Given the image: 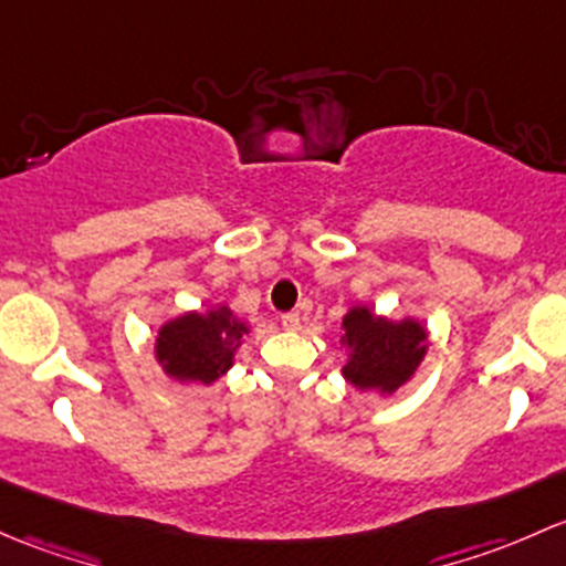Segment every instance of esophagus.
I'll list each match as a JSON object with an SVG mask.
<instances>
[{
	"instance_id": "obj_1",
	"label": "esophagus",
	"mask_w": 566,
	"mask_h": 566,
	"mask_svg": "<svg viewBox=\"0 0 566 566\" xmlns=\"http://www.w3.org/2000/svg\"><path fill=\"white\" fill-rule=\"evenodd\" d=\"M281 324H283V329H296V326H300V313H296V311L283 313Z\"/></svg>"
}]
</instances>
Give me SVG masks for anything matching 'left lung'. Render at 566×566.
Returning <instances> with one entry per match:
<instances>
[{
  "label": "left lung",
  "mask_w": 566,
  "mask_h": 566,
  "mask_svg": "<svg viewBox=\"0 0 566 566\" xmlns=\"http://www.w3.org/2000/svg\"><path fill=\"white\" fill-rule=\"evenodd\" d=\"M343 343L352 348L343 376L359 389L395 392L424 357V329L417 322H384L368 307L343 318Z\"/></svg>",
  "instance_id": "8db88e82"
}]
</instances>
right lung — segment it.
Returning a JSON list of instances; mask_svg holds the SVG:
<instances>
[{
    "label": "right lung",
    "mask_w": 566,
    "mask_h": 566,
    "mask_svg": "<svg viewBox=\"0 0 566 566\" xmlns=\"http://www.w3.org/2000/svg\"><path fill=\"white\" fill-rule=\"evenodd\" d=\"M244 335V324L231 316L229 307L209 316L188 313L166 324L157 335L155 352L166 373L185 381L212 384L234 363V343Z\"/></svg>",
    "instance_id": "obj_1"
}]
</instances>
